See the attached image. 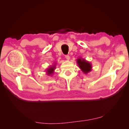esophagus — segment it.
I'll list each match as a JSON object with an SVG mask.
<instances>
[{"instance_id":"obj_1","label":"esophagus","mask_w":129,"mask_h":129,"mask_svg":"<svg viewBox=\"0 0 129 129\" xmlns=\"http://www.w3.org/2000/svg\"><path fill=\"white\" fill-rule=\"evenodd\" d=\"M65 58H66V59H67L68 60H70V56L69 55H66V56H65Z\"/></svg>"}]
</instances>
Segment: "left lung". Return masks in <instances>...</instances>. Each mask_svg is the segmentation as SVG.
Instances as JSON below:
<instances>
[{
  "instance_id": "1",
  "label": "left lung",
  "mask_w": 129,
  "mask_h": 129,
  "mask_svg": "<svg viewBox=\"0 0 129 129\" xmlns=\"http://www.w3.org/2000/svg\"><path fill=\"white\" fill-rule=\"evenodd\" d=\"M77 64L78 67L84 74H88L89 72H90L92 69V65L91 63L81 57L77 58Z\"/></svg>"
}]
</instances>
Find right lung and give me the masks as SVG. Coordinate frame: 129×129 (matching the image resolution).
<instances>
[{
  "label": "right lung",
  "mask_w": 129,
  "mask_h": 129,
  "mask_svg": "<svg viewBox=\"0 0 129 129\" xmlns=\"http://www.w3.org/2000/svg\"><path fill=\"white\" fill-rule=\"evenodd\" d=\"M56 63H55V64L52 65V66L50 67L49 68H48L47 69L46 73L48 76H52V75H53L54 70H55V68H56Z\"/></svg>",
  "instance_id": "add662e5"
}]
</instances>
